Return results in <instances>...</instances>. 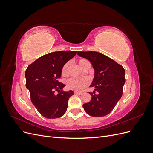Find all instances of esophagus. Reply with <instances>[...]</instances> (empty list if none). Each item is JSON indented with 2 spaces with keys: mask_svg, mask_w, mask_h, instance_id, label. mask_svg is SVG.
I'll use <instances>...</instances> for the list:
<instances>
[{
  "mask_svg": "<svg viewBox=\"0 0 153 153\" xmlns=\"http://www.w3.org/2000/svg\"><path fill=\"white\" fill-rule=\"evenodd\" d=\"M82 92H78V91H74V94H77V95H80L82 94Z\"/></svg>",
  "mask_w": 153,
  "mask_h": 153,
  "instance_id": "1",
  "label": "esophagus"
}]
</instances>
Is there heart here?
Returning a JSON list of instances; mask_svg holds the SVG:
<instances>
[{"label":"heart","mask_w":153,"mask_h":153,"mask_svg":"<svg viewBox=\"0 0 153 153\" xmlns=\"http://www.w3.org/2000/svg\"><path fill=\"white\" fill-rule=\"evenodd\" d=\"M89 61L85 59H80L78 60V65L82 69H84V67L87 65ZM69 66V62H66L63 66L62 68V75H66L68 73V69ZM67 86L70 89L75 91H81L85 87L89 85V80L87 78H71L67 81Z\"/></svg>","instance_id":"obj_1"}]
</instances>
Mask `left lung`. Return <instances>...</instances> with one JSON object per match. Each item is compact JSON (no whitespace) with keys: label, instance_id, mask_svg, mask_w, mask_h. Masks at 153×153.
Segmentation results:
<instances>
[{"label":"left lung","instance_id":"8db88e82","mask_svg":"<svg viewBox=\"0 0 153 153\" xmlns=\"http://www.w3.org/2000/svg\"><path fill=\"white\" fill-rule=\"evenodd\" d=\"M80 57L91 62L94 70V76L91 87L95 89L89 92L91 100L83 105V108L92 117H103L112 112L121 99L125 84L124 68L106 55L94 52H78ZM99 92L95 94V91Z\"/></svg>","mask_w":153,"mask_h":153}]
</instances>
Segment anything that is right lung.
<instances>
[{"instance_id":"1","label":"right lung","mask_w":153,"mask_h":153,"mask_svg":"<svg viewBox=\"0 0 153 153\" xmlns=\"http://www.w3.org/2000/svg\"><path fill=\"white\" fill-rule=\"evenodd\" d=\"M77 51H58L39 57L27 67L25 76L26 88L30 99L42 116L47 119L62 117L68 108L73 91H64L66 85L58 80L63 66L76 54ZM58 91L56 95L54 91Z\"/></svg>"}]
</instances>
